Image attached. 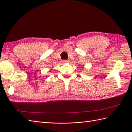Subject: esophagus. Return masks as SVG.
<instances>
[{
    "instance_id": "esophagus-1",
    "label": "esophagus",
    "mask_w": 132,
    "mask_h": 132,
    "mask_svg": "<svg viewBox=\"0 0 132 132\" xmlns=\"http://www.w3.org/2000/svg\"><path fill=\"white\" fill-rule=\"evenodd\" d=\"M68 62H69V61H68V60H63V61H62V63H68Z\"/></svg>"
}]
</instances>
